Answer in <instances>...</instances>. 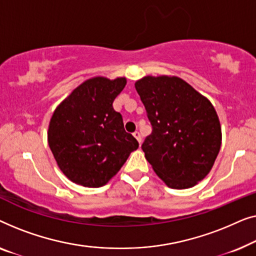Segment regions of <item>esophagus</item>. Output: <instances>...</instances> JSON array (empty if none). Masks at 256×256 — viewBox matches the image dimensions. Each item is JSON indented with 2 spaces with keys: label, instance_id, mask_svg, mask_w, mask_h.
Masks as SVG:
<instances>
[{
  "label": "esophagus",
  "instance_id": "1",
  "mask_svg": "<svg viewBox=\"0 0 256 256\" xmlns=\"http://www.w3.org/2000/svg\"><path fill=\"white\" fill-rule=\"evenodd\" d=\"M133 136H134V138L138 140L139 142H142V133H140L139 131H136L134 133H133Z\"/></svg>",
  "mask_w": 256,
  "mask_h": 256
}]
</instances>
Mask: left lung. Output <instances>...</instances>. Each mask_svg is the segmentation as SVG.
<instances>
[{
  "label": "left lung",
  "instance_id": "8db88e82",
  "mask_svg": "<svg viewBox=\"0 0 256 256\" xmlns=\"http://www.w3.org/2000/svg\"><path fill=\"white\" fill-rule=\"evenodd\" d=\"M136 89L152 125L142 148L169 188L186 189L211 170L222 128L210 100L180 78L145 76Z\"/></svg>",
  "mask_w": 256,
  "mask_h": 256
}]
</instances>
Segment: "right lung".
<instances>
[{
	"instance_id": "add662e5",
	"label": "right lung",
	"mask_w": 256,
	"mask_h": 256,
	"mask_svg": "<svg viewBox=\"0 0 256 256\" xmlns=\"http://www.w3.org/2000/svg\"><path fill=\"white\" fill-rule=\"evenodd\" d=\"M125 84V78H90L56 109L48 126V146L70 181L88 188L102 186L139 147L112 106Z\"/></svg>"
}]
</instances>
